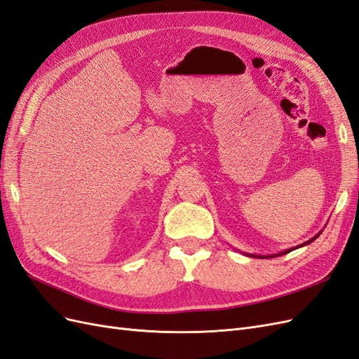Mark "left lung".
Instances as JSON below:
<instances>
[{
    "mask_svg": "<svg viewBox=\"0 0 359 359\" xmlns=\"http://www.w3.org/2000/svg\"><path fill=\"white\" fill-rule=\"evenodd\" d=\"M322 233V231L318 233V235H314L311 240H309V241H306V243H302L301 245H298V247H293V248H289V250H285V252H280V253H277V255H268V256H257V255H248L247 253V256H253V257H259V259H268V257H274V256H281V255H286V253H289V252H292V250H295V248H299V247H304V245H307V244H310V243H313L314 240H316V238L319 236Z\"/></svg>",
    "mask_w": 359,
    "mask_h": 359,
    "instance_id": "left-lung-1",
    "label": "left lung"
}]
</instances>
